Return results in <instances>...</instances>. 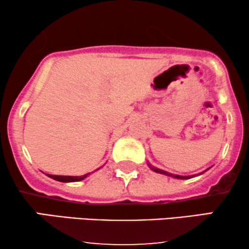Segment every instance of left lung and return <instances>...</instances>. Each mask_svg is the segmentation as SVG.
I'll return each mask as SVG.
<instances>
[{"instance_id": "1", "label": "left lung", "mask_w": 249, "mask_h": 249, "mask_svg": "<svg viewBox=\"0 0 249 249\" xmlns=\"http://www.w3.org/2000/svg\"><path fill=\"white\" fill-rule=\"evenodd\" d=\"M147 164H148V166H149V169L151 170H153V171L154 172H158V173H161V175H165V176H169V177H173V178H176V179H190V178H193V176H178V175H172V173H169V172H166V171H164V170H161V169H158V168H155V166H153V165H151L149 164V163L147 162Z\"/></svg>"}]
</instances>
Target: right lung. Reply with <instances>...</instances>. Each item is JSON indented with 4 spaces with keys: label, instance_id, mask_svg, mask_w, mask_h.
Instances as JSON below:
<instances>
[{
    "label": "right lung",
    "instance_id": "obj_1",
    "mask_svg": "<svg viewBox=\"0 0 249 249\" xmlns=\"http://www.w3.org/2000/svg\"><path fill=\"white\" fill-rule=\"evenodd\" d=\"M98 170V169H96ZM88 175H90V173H87V175H84V176H80V177H71V176H55V175H46L47 177H50V178H52L54 180H57V181H61V182H73V181H80V180H83L86 178Z\"/></svg>",
    "mask_w": 249,
    "mask_h": 249
}]
</instances>
